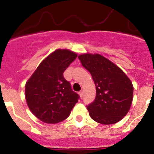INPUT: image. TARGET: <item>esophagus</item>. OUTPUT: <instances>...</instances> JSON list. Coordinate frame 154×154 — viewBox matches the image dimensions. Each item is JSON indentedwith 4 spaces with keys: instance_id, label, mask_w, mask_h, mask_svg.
I'll list each match as a JSON object with an SVG mask.
<instances>
[{
    "instance_id": "34e87169",
    "label": "esophagus",
    "mask_w": 154,
    "mask_h": 154,
    "mask_svg": "<svg viewBox=\"0 0 154 154\" xmlns=\"http://www.w3.org/2000/svg\"><path fill=\"white\" fill-rule=\"evenodd\" d=\"M79 94L80 97H82V96H83V91H82V90L79 91Z\"/></svg>"
}]
</instances>
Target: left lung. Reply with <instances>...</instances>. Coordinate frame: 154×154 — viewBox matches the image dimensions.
I'll list each match as a JSON object with an SVG mask.
<instances>
[{
  "instance_id": "left-lung-1",
  "label": "left lung",
  "mask_w": 154,
  "mask_h": 154,
  "mask_svg": "<svg viewBox=\"0 0 154 154\" xmlns=\"http://www.w3.org/2000/svg\"><path fill=\"white\" fill-rule=\"evenodd\" d=\"M96 85L95 100L87 106L89 116L101 124L117 123L127 114L133 101L131 81L117 65L99 54L78 57Z\"/></svg>"
}]
</instances>
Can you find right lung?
<instances>
[{
    "label": "right lung",
    "mask_w": 154,
    "mask_h": 154,
    "mask_svg": "<svg viewBox=\"0 0 154 154\" xmlns=\"http://www.w3.org/2000/svg\"><path fill=\"white\" fill-rule=\"evenodd\" d=\"M77 57L68 49H58L42 61L25 85L28 108L38 119L56 123L70 114L79 96L64 78L65 69Z\"/></svg>",
    "instance_id": "obj_1"
}]
</instances>
